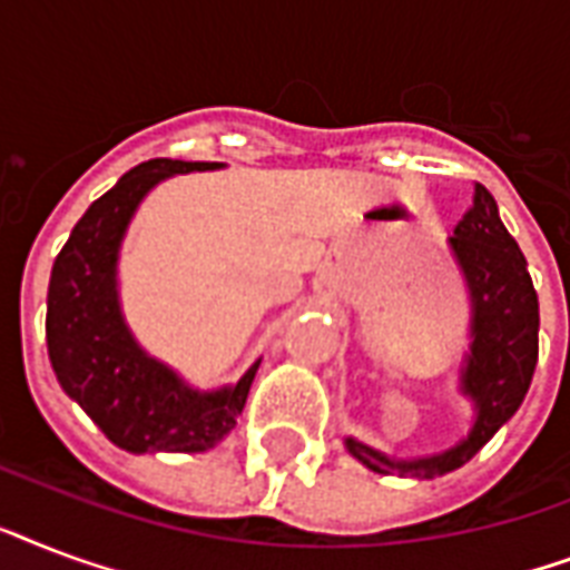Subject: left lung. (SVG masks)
<instances>
[{
	"label": "left lung",
	"instance_id": "1",
	"mask_svg": "<svg viewBox=\"0 0 570 570\" xmlns=\"http://www.w3.org/2000/svg\"><path fill=\"white\" fill-rule=\"evenodd\" d=\"M450 250L470 293V352L461 366V393L473 399L476 420L464 441L425 459L396 461L346 438V450L370 470L390 476L434 479L468 464L509 423L530 390L539 361V295L527 257L500 222L485 186L473 189V206L455 224Z\"/></svg>",
	"mask_w": 570,
	"mask_h": 570
}]
</instances>
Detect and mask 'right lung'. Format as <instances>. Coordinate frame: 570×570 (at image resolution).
<instances>
[{
  "label": "right lung",
  "instance_id": "right-lung-1",
  "mask_svg": "<svg viewBox=\"0 0 570 570\" xmlns=\"http://www.w3.org/2000/svg\"><path fill=\"white\" fill-rule=\"evenodd\" d=\"M222 163L150 159L97 197L52 263L47 293V348L67 396L127 452H206L236 425L250 366L236 384L191 390L129 334L118 302V254L138 204L165 177L215 171Z\"/></svg>",
  "mask_w": 570,
  "mask_h": 570
}]
</instances>
